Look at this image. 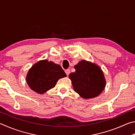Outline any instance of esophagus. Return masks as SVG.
<instances>
[{"instance_id": "1", "label": "esophagus", "mask_w": 135, "mask_h": 135, "mask_svg": "<svg viewBox=\"0 0 135 135\" xmlns=\"http://www.w3.org/2000/svg\"><path fill=\"white\" fill-rule=\"evenodd\" d=\"M65 72L66 73V74L67 75V76H68V75H69V74H70V70L69 69H66V70H65Z\"/></svg>"}]
</instances>
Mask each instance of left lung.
<instances>
[{"label": "left lung", "instance_id": "left-lung-1", "mask_svg": "<svg viewBox=\"0 0 135 135\" xmlns=\"http://www.w3.org/2000/svg\"><path fill=\"white\" fill-rule=\"evenodd\" d=\"M69 75L74 91L84 99L98 96L105 88L106 81L102 69L95 63L82 60Z\"/></svg>", "mask_w": 135, "mask_h": 135}]
</instances>
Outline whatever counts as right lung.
Returning <instances> with one entry per match:
<instances>
[{
  "label": "right lung",
  "mask_w": 135,
  "mask_h": 135,
  "mask_svg": "<svg viewBox=\"0 0 135 135\" xmlns=\"http://www.w3.org/2000/svg\"><path fill=\"white\" fill-rule=\"evenodd\" d=\"M66 76L60 65L45 59L32 66L27 73L26 81L32 91L43 94L54 88L59 79Z\"/></svg>",
  "instance_id": "right-lung-1"
}]
</instances>
